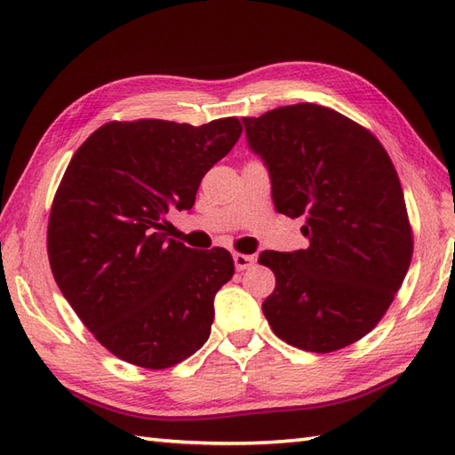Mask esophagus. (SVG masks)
<instances>
[{
    "mask_svg": "<svg viewBox=\"0 0 455 455\" xmlns=\"http://www.w3.org/2000/svg\"><path fill=\"white\" fill-rule=\"evenodd\" d=\"M233 258H235V266H236L238 272H244V269H250V267L254 266V262H256V258L250 256V254H235Z\"/></svg>",
    "mask_w": 455,
    "mask_h": 455,
    "instance_id": "obj_1",
    "label": "esophagus"
}]
</instances>
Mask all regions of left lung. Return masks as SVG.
Wrapping results in <instances>:
<instances>
[{
  "label": "left lung",
  "mask_w": 455,
  "mask_h": 455,
  "mask_svg": "<svg viewBox=\"0 0 455 455\" xmlns=\"http://www.w3.org/2000/svg\"><path fill=\"white\" fill-rule=\"evenodd\" d=\"M277 212L303 217L308 246L259 254L275 274L262 311L275 336L326 354L360 340L393 303L412 258L397 172L362 124L315 103L244 117Z\"/></svg>",
  "instance_id": "8db88e82"
}]
</instances>
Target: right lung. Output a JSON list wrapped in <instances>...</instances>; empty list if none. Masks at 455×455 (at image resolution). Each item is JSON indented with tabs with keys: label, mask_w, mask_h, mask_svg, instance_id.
Instances as JSON below:
<instances>
[{
	"label": "right lung",
	"mask_w": 455,
	"mask_h": 455,
	"mask_svg": "<svg viewBox=\"0 0 455 455\" xmlns=\"http://www.w3.org/2000/svg\"><path fill=\"white\" fill-rule=\"evenodd\" d=\"M240 132L236 117L201 127L111 121L68 164L48 219V259L66 301L121 360L166 370L207 342L233 256L168 238L166 215L193 207L203 176Z\"/></svg>",
	"instance_id": "add662e5"
}]
</instances>
